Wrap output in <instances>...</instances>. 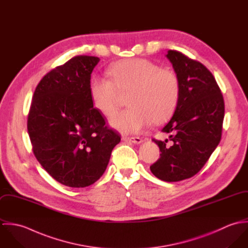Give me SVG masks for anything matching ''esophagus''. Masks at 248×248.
Returning a JSON list of instances; mask_svg holds the SVG:
<instances>
[{
    "label": "esophagus",
    "instance_id": "obj_1",
    "mask_svg": "<svg viewBox=\"0 0 248 248\" xmlns=\"http://www.w3.org/2000/svg\"><path fill=\"white\" fill-rule=\"evenodd\" d=\"M123 140L125 141L132 142V143H136V144H140L141 143L142 140L139 137H134V138H123Z\"/></svg>",
    "mask_w": 248,
    "mask_h": 248
}]
</instances>
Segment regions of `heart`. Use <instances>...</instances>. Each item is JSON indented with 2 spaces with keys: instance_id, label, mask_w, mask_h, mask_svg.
I'll list each match as a JSON object with an SVG mask.
<instances>
[{
  "instance_id": "obj_1",
  "label": "heart",
  "mask_w": 248,
  "mask_h": 248,
  "mask_svg": "<svg viewBox=\"0 0 248 248\" xmlns=\"http://www.w3.org/2000/svg\"><path fill=\"white\" fill-rule=\"evenodd\" d=\"M108 78L93 75L90 81V96L93 108L109 117L117 109L119 93H128L130 107L110 119V125L127 133H139L150 124L165 122L177 108L180 82L175 71L161 69L142 58H130L110 66Z\"/></svg>"
}]
</instances>
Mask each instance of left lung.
Listing matches in <instances>:
<instances>
[{
  "label": "left lung",
  "mask_w": 248,
  "mask_h": 248,
  "mask_svg": "<svg viewBox=\"0 0 248 248\" xmlns=\"http://www.w3.org/2000/svg\"><path fill=\"white\" fill-rule=\"evenodd\" d=\"M167 58L180 82V94L172 118L162 128L169 139L155 142L160 157L151 172L167 182L195 176L221 139L224 101L215 77L202 63L177 50Z\"/></svg>",
  "instance_id": "8db88e82"
}]
</instances>
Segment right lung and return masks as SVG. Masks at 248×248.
Wrapping results in <instances>:
<instances>
[{
    "label": "right lung",
    "instance_id": "obj_1",
    "mask_svg": "<svg viewBox=\"0 0 248 248\" xmlns=\"http://www.w3.org/2000/svg\"><path fill=\"white\" fill-rule=\"evenodd\" d=\"M98 57L78 55L47 72L36 87L28 116L33 154L58 182L74 188L104 174L120 136L108 128L90 96Z\"/></svg>",
    "mask_w": 248,
    "mask_h": 248
}]
</instances>
